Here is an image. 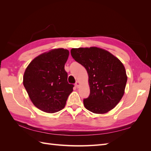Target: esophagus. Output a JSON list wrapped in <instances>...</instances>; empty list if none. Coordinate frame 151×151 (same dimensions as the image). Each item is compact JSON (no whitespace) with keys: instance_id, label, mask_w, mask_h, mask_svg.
I'll use <instances>...</instances> for the list:
<instances>
[{"instance_id":"1","label":"esophagus","mask_w":151,"mask_h":151,"mask_svg":"<svg viewBox=\"0 0 151 151\" xmlns=\"http://www.w3.org/2000/svg\"><path fill=\"white\" fill-rule=\"evenodd\" d=\"M79 86H80V82L78 81H76L75 83V86L76 88H78Z\"/></svg>"}]
</instances>
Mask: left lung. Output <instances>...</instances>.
<instances>
[{"instance_id": "left-lung-1", "label": "left lung", "mask_w": 151, "mask_h": 151, "mask_svg": "<svg viewBox=\"0 0 151 151\" xmlns=\"http://www.w3.org/2000/svg\"><path fill=\"white\" fill-rule=\"evenodd\" d=\"M70 54L88 74L90 94L83 101L85 108L101 114L115 108L123 97L127 81L121 61L108 51L95 47L72 49Z\"/></svg>"}]
</instances>
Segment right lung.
<instances>
[{"mask_svg": "<svg viewBox=\"0 0 151 151\" xmlns=\"http://www.w3.org/2000/svg\"><path fill=\"white\" fill-rule=\"evenodd\" d=\"M69 54L67 49H52L35 58L25 70L23 85L34 105L41 111L62 110L73 90L64 69Z\"/></svg>", "mask_w": 151, "mask_h": 151, "instance_id": "right-lung-1", "label": "right lung"}]
</instances>
